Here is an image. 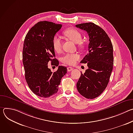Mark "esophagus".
<instances>
[{"label": "esophagus", "instance_id": "1", "mask_svg": "<svg viewBox=\"0 0 133 133\" xmlns=\"http://www.w3.org/2000/svg\"><path fill=\"white\" fill-rule=\"evenodd\" d=\"M73 68L72 67H67V70H68V71H72V70H73Z\"/></svg>", "mask_w": 133, "mask_h": 133}]
</instances>
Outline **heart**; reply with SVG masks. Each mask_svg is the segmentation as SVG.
Masks as SVG:
<instances>
[{
  "label": "heart",
  "mask_w": 133,
  "mask_h": 133,
  "mask_svg": "<svg viewBox=\"0 0 133 133\" xmlns=\"http://www.w3.org/2000/svg\"><path fill=\"white\" fill-rule=\"evenodd\" d=\"M64 35L68 39L74 42L78 43L79 46H81V41L82 39V36L79 31L73 28L66 29L64 31ZM52 48L55 52L59 53L62 49V42L60 38L57 36H55L52 40ZM81 56L77 53H68L65 54L62 58L63 63L69 65H74L79 59Z\"/></svg>",
  "instance_id": "obj_1"
}]
</instances>
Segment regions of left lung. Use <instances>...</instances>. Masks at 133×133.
Returning <instances> with one entry per match:
<instances>
[{
  "label": "left lung",
  "mask_w": 133,
  "mask_h": 133,
  "mask_svg": "<svg viewBox=\"0 0 133 133\" xmlns=\"http://www.w3.org/2000/svg\"><path fill=\"white\" fill-rule=\"evenodd\" d=\"M88 34V52L81 61L88 68L82 74L77 88L83 96L94 99L106 88L113 68V47L109 37L99 26L92 23L76 25Z\"/></svg>",
  "instance_id": "8db88e82"
}]
</instances>
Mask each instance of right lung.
<instances>
[{"mask_svg":"<svg viewBox=\"0 0 133 133\" xmlns=\"http://www.w3.org/2000/svg\"><path fill=\"white\" fill-rule=\"evenodd\" d=\"M62 25L47 21L39 22L27 32L24 43L23 62L25 79L30 90L41 97H49L57 92L62 78L67 73L66 67L58 66L55 58L52 40ZM58 66L52 73L48 63Z\"/></svg>","mask_w":133,"mask_h":133,"instance_id":"add662e5","label":"right lung"}]
</instances>
